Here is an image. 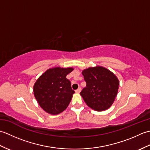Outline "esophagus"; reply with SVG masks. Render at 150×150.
I'll list each match as a JSON object with an SVG mask.
<instances>
[{"label":"esophagus","mask_w":150,"mask_h":150,"mask_svg":"<svg viewBox=\"0 0 150 150\" xmlns=\"http://www.w3.org/2000/svg\"><path fill=\"white\" fill-rule=\"evenodd\" d=\"M81 88L79 87L77 90H75V92H76V93H80V92H81Z\"/></svg>","instance_id":"1"}]
</instances>
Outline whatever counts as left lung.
<instances>
[{
  "mask_svg": "<svg viewBox=\"0 0 150 150\" xmlns=\"http://www.w3.org/2000/svg\"><path fill=\"white\" fill-rule=\"evenodd\" d=\"M86 87L81 92L84 102L97 111L108 110L113 104L119 90V79L103 66L90 67L82 72Z\"/></svg>",
  "mask_w": 150,
  "mask_h": 150,
  "instance_id": "1",
  "label": "left lung"
}]
</instances>
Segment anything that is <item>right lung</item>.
Segmentation results:
<instances>
[{
  "label": "right lung",
  "instance_id": "obj_1",
  "mask_svg": "<svg viewBox=\"0 0 150 150\" xmlns=\"http://www.w3.org/2000/svg\"><path fill=\"white\" fill-rule=\"evenodd\" d=\"M73 70V68L55 67L38 78L33 86L34 96L46 112L57 115L68 106L75 91L66 75Z\"/></svg>",
  "mask_w": 150,
  "mask_h": 150
}]
</instances>
